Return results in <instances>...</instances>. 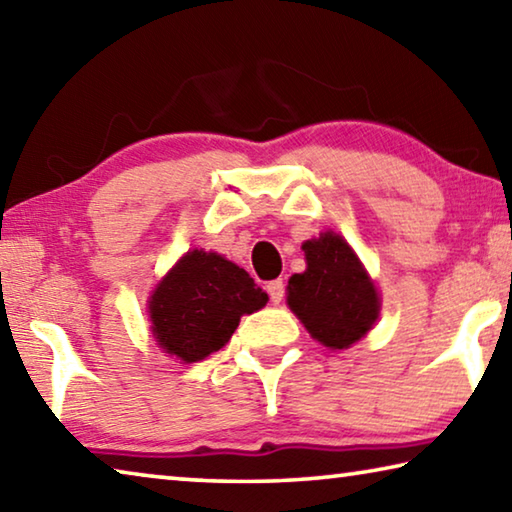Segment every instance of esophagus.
<instances>
[{
  "label": "esophagus",
  "mask_w": 512,
  "mask_h": 512,
  "mask_svg": "<svg viewBox=\"0 0 512 512\" xmlns=\"http://www.w3.org/2000/svg\"><path fill=\"white\" fill-rule=\"evenodd\" d=\"M266 291H268V296H271L273 305H280V302L284 300V282H282V280L268 282V284H266Z\"/></svg>",
  "instance_id": "1"
}]
</instances>
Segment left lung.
I'll return each mask as SVG.
<instances>
[{
	"label": "left lung",
	"instance_id": "obj_1",
	"mask_svg": "<svg viewBox=\"0 0 512 512\" xmlns=\"http://www.w3.org/2000/svg\"><path fill=\"white\" fill-rule=\"evenodd\" d=\"M302 250L307 271L291 275L289 307L316 341L332 350L350 348L379 316L375 284L348 241L334 232L307 241Z\"/></svg>",
	"mask_w": 512,
	"mask_h": 512
}]
</instances>
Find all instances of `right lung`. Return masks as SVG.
<instances>
[{
  "mask_svg": "<svg viewBox=\"0 0 512 512\" xmlns=\"http://www.w3.org/2000/svg\"><path fill=\"white\" fill-rule=\"evenodd\" d=\"M266 302L244 268L216 253L192 250L151 296V329L164 352L185 363L201 361L230 341L241 316Z\"/></svg>",
  "mask_w": 512,
  "mask_h": 512,
  "instance_id": "obj_1",
  "label": "right lung"
}]
</instances>
